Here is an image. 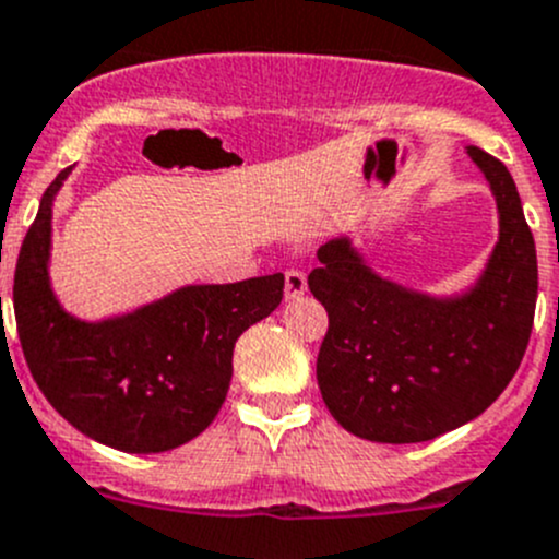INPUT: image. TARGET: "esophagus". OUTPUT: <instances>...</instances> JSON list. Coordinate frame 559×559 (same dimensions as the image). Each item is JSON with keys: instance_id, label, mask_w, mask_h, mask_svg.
<instances>
[{"instance_id": "esophagus-1", "label": "esophagus", "mask_w": 559, "mask_h": 559, "mask_svg": "<svg viewBox=\"0 0 559 559\" xmlns=\"http://www.w3.org/2000/svg\"><path fill=\"white\" fill-rule=\"evenodd\" d=\"M308 289V281L300 270H286L284 273V292H286V300H297V297L306 295Z\"/></svg>"}]
</instances>
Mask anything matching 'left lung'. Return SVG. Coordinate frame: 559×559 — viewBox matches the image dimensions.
<instances>
[{
  "instance_id": "obj_1",
  "label": "left lung",
  "mask_w": 559,
  "mask_h": 559,
  "mask_svg": "<svg viewBox=\"0 0 559 559\" xmlns=\"http://www.w3.org/2000/svg\"><path fill=\"white\" fill-rule=\"evenodd\" d=\"M500 242L462 297L417 295L379 278L346 237L324 242L308 289L328 311L317 379L330 415L371 442H426L489 409L522 362L538 297L535 240L511 171L480 147Z\"/></svg>"
}]
</instances>
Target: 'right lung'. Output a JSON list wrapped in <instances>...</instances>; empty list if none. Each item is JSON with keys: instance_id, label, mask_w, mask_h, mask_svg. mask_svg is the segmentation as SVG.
Listing matches in <instances>:
<instances>
[{"instance_id": "add662e5", "label": "right lung", "mask_w": 559, "mask_h": 559, "mask_svg": "<svg viewBox=\"0 0 559 559\" xmlns=\"http://www.w3.org/2000/svg\"><path fill=\"white\" fill-rule=\"evenodd\" d=\"M43 193L21 242L13 308L26 366L48 404L92 440L124 453H164L202 435L231 382L235 344L284 297V275L186 286L106 322H79L48 286L51 202Z\"/></svg>"}]
</instances>
